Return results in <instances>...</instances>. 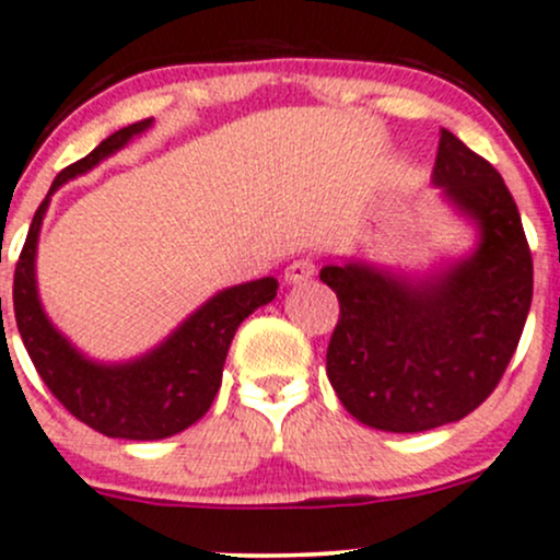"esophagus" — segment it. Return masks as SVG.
Returning a JSON list of instances; mask_svg holds the SVG:
<instances>
[{"mask_svg":"<svg viewBox=\"0 0 560 560\" xmlns=\"http://www.w3.org/2000/svg\"><path fill=\"white\" fill-rule=\"evenodd\" d=\"M316 273V262L311 257H298L284 268V281L287 284H303L311 276Z\"/></svg>","mask_w":560,"mask_h":560,"instance_id":"34e87169","label":"esophagus"}]
</instances>
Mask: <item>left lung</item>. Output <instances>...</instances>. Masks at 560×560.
I'll return each instance as SVG.
<instances>
[{
	"instance_id": "8db88e82",
	"label": "left lung",
	"mask_w": 560,
	"mask_h": 560,
	"mask_svg": "<svg viewBox=\"0 0 560 560\" xmlns=\"http://www.w3.org/2000/svg\"><path fill=\"white\" fill-rule=\"evenodd\" d=\"M434 185L480 225L469 260L416 284L359 262L319 273L340 303L329 384L357 421L384 432H427L486 402L532 308V249L497 168L443 131Z\"/></svg>"
}]
</instances>
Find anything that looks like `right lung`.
<instances>
[{
  "label": "right lung",
  "instance_id": "add662e5",
  "mask_svg": "<svg viewBox=\"0 0 560 560\" xmlns=\"http://www.w3.org/2000/svg\"><path fill=\"white\" fill-rule=\"evenodd\" d=\"M152 120H139L107 137L93 152L63 168L50 192L39 203L28 228L26 244L15 262L13 308L18 332L52 397L96 432L122 440H163L196 423L214 402L222 384L231 340L241 322L276 298V279H257L231 287L203 303L196 314L163 340L150 354L126 364H96L69 346V340L47 322L37 298L34 257L50 196L74 176L126 147L131 137L147 131ZM2 303V300H0Z\"/></svg>",
  "mask_w": 560,
  "mask_h": 560
}]
</instances>
